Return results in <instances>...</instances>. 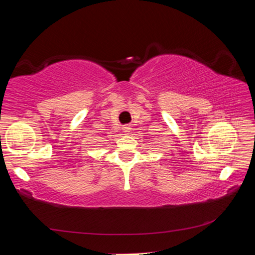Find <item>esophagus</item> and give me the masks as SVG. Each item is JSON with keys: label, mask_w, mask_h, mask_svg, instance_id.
<instances>
[{"label": "esophagus", "mask_w": 255, "mask_h": 255, "mask_svg": "<svg viewBox=\"0 0 255 255\" xmlns=\"http://www.w3.org/2000/svg\"><path fill=\"white\" fill-rule=\"evenodd\" d=\"M122 129H123V131H124L125 133H129V131L131 130V127L128 126V125H126V126H123Z\"/></svg>", "instance_id": "1"}]
</instances>
